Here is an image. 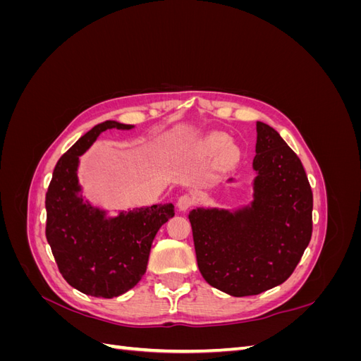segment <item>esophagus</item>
Wrapping results in <instances>:
<instances>
[{
  "mask_svg": "<svg viewBox=\"0 0 361 361\" xmlns=\"http://www.w3.org/2000/svg\"><path fill=\"white\" fill-rule=\"evenodd\" d=\"M194 204V199L191 197L190 194H183V195H180V197L178 199V203H176V206H178V209L180 211V212H185L187 209H190V207Z\"/></svg>",
  "mask_w": 361,
  "mask_h": 361,
  "instance_id": "1",
  "label": "esophagus"
}]
</instances>
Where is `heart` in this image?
<instances>
[{"instance_id": "heart-1", "label": "heart", "mask_w": 361, "mask_h": 361, "mask_svg": "<svg viewBox=\"0 0 361 361\" xmlns=\"http://www.w3.org/2000/svg\"><path fill=\"white\" fill-rule=\"evenodd\" d=\"M228 145V138L226 135H221V134H215V135H211L209 138H207L206 141V147L209 149L211 152H218L224 149L226 146ZM224 155L226 158H233L236 155V149L228 146L226 150H224Z\"/></svg>"}]
</instances>
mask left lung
Returning a JSON list of instances; mask_svg holds the SVG:
<instances>
[{"label": "left lung", "mask_w": 361, "mask_h": 361, "mask_svg": "<svg viewBox=\"0 0 361 361\" xmlns=\"http://www.w3.org/2000/svg\"><path fill=\"white\" fill-rule=\"evenodd\" d=\"M256 130L253 200L188 215L203 279L232 297L286 281L312 238L313 194L300 158L269 125L257 122Z\"/></svg>", "instance_id": "1"}]
</instances>
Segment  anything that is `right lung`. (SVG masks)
<instances>
[{
	"mask_svg": "<svg viewBox=\"0 0 361 361\" xmlns=\"http://www.w3.org/2000/svg\"><path fill=\"white\" fill-rule=\"evenodd\" d=\"M133 125L106 120L82 135L64 154L47 191V239L63 279L80 292L97 298L118 297L145 276L152 243L159 227L174 216L171 203L120 211L84 200L78 182L80 157L106 129Z\"/></svg>",
	"mask_w": 361,
	"mask_h": 361,
	"instance_id": "obj_1",
	"label": "right lung"
}]
</instances>
